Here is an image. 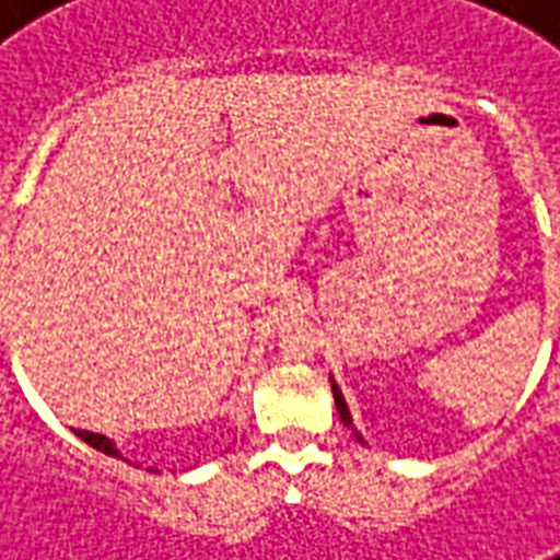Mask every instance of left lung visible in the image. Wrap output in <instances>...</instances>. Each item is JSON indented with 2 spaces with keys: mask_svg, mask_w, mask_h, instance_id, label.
Returning <instances> with one entry per match:
<instances>
[{
  "mask_svg": "<svg viewBox=\"0 0 560 560\" xmlns=\"http://www.w3.org/2000/svg\"><path fill=\"white\" fill-rule=\"evenodd\" d=\"M332 396H336V408H339V417L345 425H351V411H348V405H345V399H341V389L332 384ZM353 429V425H351Z\"/></svg>",
  "mask_w": 560,
  "mask_h": 560,
  "instance_id": "obj_1",
  "label": "left lung"
}]
</instances>
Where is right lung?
<instances>
[{"instance_id": "add662e5", "label": "right lung", "mask_w": 560, "mask_h": 560, "mask_svg": "<svg viewBox=\"0 0 560 560\" xmlns=\"http://www.w3.org/2000/svg\"><path fill=\"white\" fill-rule=\"evenodd\" d=\"M74 434H78V438H83V441H86V444H90V446H95V450H102V453H107V456H119V450H116V446H114V441H107L104 434L83 432V429H74Z\"/></svg>"}]
</instances>
